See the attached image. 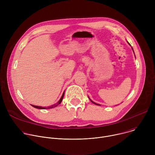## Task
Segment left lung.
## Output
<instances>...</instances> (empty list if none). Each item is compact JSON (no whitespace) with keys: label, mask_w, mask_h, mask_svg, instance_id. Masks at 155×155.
I'll return each mask as SVG.
<instances>
[{"label":"left lung","mask_w":155,"mask_h":155,"mask_svg":"<svg viewBox=\"0 0 155 155\" xmlns=\"http://www.w3.org/2000/svg\"><path fill=\"white\" fill-rule=\"evenodd\" d=\"M129 45H130V44H129ZM132 50H133V49H132ZM89 98H90V97H89ZM90 101H91V102H92L93 104H96V105H101L100 104H96V103H95L94 102H93V101H91V99H90Z\"/></svg>","instance_id":"1"}]
</instances>
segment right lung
Masks as SVG:
<instances>
[{
  "instance_id": "add662e5",
  "label": "right lung",
  "mask_w": 155,
  "mask_h": 155,
  "mask_svg": "<svg viewBox=\"0 0 155 155\" xmlns=\"http://www.w3.org/2000/svg\"><path fill=\"white\" fill-rule=\"evenodd\" d=\"M64 92L63 93V94H62V96H61V99H59V101L56 103V104H54V105H51V106H50V107H48V108H46V107H40V106H36V105H31L33 107H34V108H38V109H47V108H53V107H56V106H58L59 104H61V102H62V99H63V97H64Z\"/></svg>"
}]
</instances>
